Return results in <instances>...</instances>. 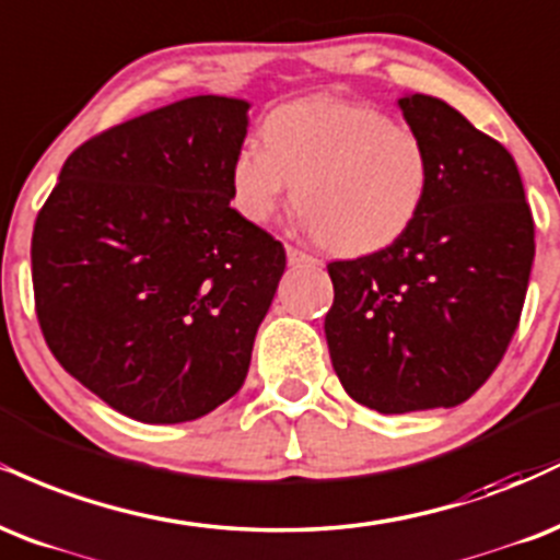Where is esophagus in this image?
<instances>
[{
	"instance_id": "obj_1",
	"label": "esophagus",
	"mask_w": 560,
	"mask_h": 560,
	"mask_svg": "<svg viewBox=\"0 0 560 560\" xmlns=\"http://www.w3.org/2000/svg\"><path fill=\"white\" fill-rule=\"evenodd\" d=\"M288 252V265L291 267H306V265H319L317 259H314V256H308V254H304V252H299V248L295 246H288L285 248Z\"/></svg>"
}]
</instances>
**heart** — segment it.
Segmentation results:
<instances>
[{
  "mask_svg": "<svg viewBox=\"0 0 560 560\" xmlns=\"http://www.w3.org/2000/svg\"><path fill=\"white\" fill-rule=\"evenodd\" d=\"M435 164L424 138L370 104L308 96L275 107L228 170L230 201L267 225L295 186V209L327 252L361 259L396 246L422 217Z\"/></svg>",
  "mask_w": 560,
  "mask_h": 560,
  "instance_id": "1",
  "label": "heart"
}]
</instances>
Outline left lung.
<instances>
[{"label":"left lung","mask_w":560,"mask_h":560,"mask_svg":"<svg viewBox=\"0 0 560 560\" xmlns=\"http://www.w3.org/2000/svg\"><path fill=\"white\" fill-rule=\"evenodd\" d=\"M435 177L396 246L330 261L325 335L340 385L380 413L451 409L488 383L514 338L535 220L514 156L443 98H398Z\"/></svg>","instance_id":"obj_1"}]
</instances>
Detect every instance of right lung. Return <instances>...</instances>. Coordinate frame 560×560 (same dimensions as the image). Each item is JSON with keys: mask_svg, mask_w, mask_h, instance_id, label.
<instances>
[{"mask_svg": "<svg viewBox=\"0 0 560 560\" xmlns=\"http://www.w3.org/2000/svg\"><path fill=\"white\" fill-rule=\"evenodd\" d=\"M248 102L190 96L81 143L33 225L55 359L125 417L177 424L241 390L285 248L230 207Z\"/></svg>", "mask_w": 560, "mask_h": 560, "instance_id": "obj_1", "label": "right lung"}]
</instances>
